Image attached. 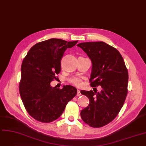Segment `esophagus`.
Instances as JSON below:
<instances>
[{
	"label": "esophagus",
	"instance_id": "34e87169",
	"mask_svg": "<svg viewBox=\"0 0 146 146\" xmlns=\"http://www.w3.org/2000/svg\"><path fill=\"white\" fill-rule=\"evenodd\" d=\"M77 96H80L81 95V92H80V90H77Z\"/></svg>",
	"mask_w": 146,
	"mask_h": 146
}]
</instances>
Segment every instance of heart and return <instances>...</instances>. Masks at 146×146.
Here are the masks:
<instances>
[{
    "label": "heart",
    "instance_id": "heart-1",
    "mask_svg": "<svg viewBox=\"0 0 146 146\" xmlns=\"http://www.w3.org/2000/svg\"><path fill=\"white\" fill-rule=\"evenodd\" d=\"M68 81L71 83L72 84L77 86V87H81L82 86V80L81 78L78 77H72L68 79Z\"/></svg>",
    "mask_w": 146,
    "mask_h": 146
}]
</instances>
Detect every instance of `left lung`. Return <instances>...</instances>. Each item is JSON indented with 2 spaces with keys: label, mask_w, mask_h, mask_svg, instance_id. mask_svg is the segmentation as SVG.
<instances>
[{
  "label": "left lung",
  "mask_w": 146,
  "mask_h": 146,
  "mask_svg": "<svg viewBox=\"0 0 146 146\" xmlns=\"http://www.w3.org/2000/svg\"><path fill=\"white\" fill-rule=\"evenodd\" d=\"M92 60L90 86L102 87L101 92L82 90L90 100L88 106L81 111L86 123L100 128L112 122L119 113L128 93V73L121 53L103 41L77 44Z\"/></svg>",
  "instance_id": "8db88e82"
}]
</instances>
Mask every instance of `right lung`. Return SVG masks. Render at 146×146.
I'll use <instances>...</instances> for the list:
<instances>
[{"instance_id":"1","label":"right lung","mask_w":146,"mask_h":146,"mask_svg":"<svg viewBox=\"0 0 146 146\" xmlns=\"http://www.w3.org/2000/svg\"><path fill=\"white\" fill-rule=\"evenodd\" d=\"M78 40L66 41L50 38L34 45L21 65L19 90L25 109L36 120L49 123L63 113L67 103L77 95V90L66 85L63 88L50 86L60 72L61 58L67 48Z\"/></svg>"}]
</instances>
